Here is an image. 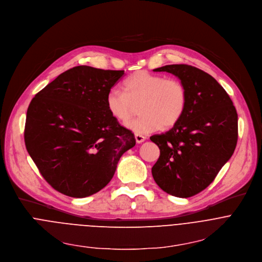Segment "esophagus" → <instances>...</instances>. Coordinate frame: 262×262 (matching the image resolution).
<instances>
[{"mask_svg":"<svg viewBox=\"0 0 262 262\" xmlns=\"http://www.w3.org/2000/svg\"><path fill=\"white\" fill-rule=\"evenodd\" d=\"M134 137H135V140H136L137 143H141V142H143L144 140L147 139L146 136H143V135H141V134H135Z\"/></svg>","mask_w":262,"mask_h":262,"instance_id":"obj_1","label":"esophagus"}]
</instances>
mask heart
Instances as JSON below:
<instances>
[{"label":"heart","mask_w":262,"mask_h":262,"mask_svg":"<svg viewBox=\"0 0 262 262\" xmlns=\"http://www.w3.org/2000/svg\"><path fill=\"white\" fill-rule=\"evenodd\" d=\"M123 91L112 90L106 98L107 109L115 120L129 121L139 107L141 116L125 124L136 134H147L161 127L175 126L185 111L187 93L184 85L176 79L140 71L128 77Z\"/></svg>","instance_id":"1"}]
</instances>
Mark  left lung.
Wrapping results in <instances>:
<instances>
[{
	"mask_svg": "<svg viewBox=\"0 0 262 262\" xmlns=\"http://www.w3.org/2000/svg\"><path fill=\"white\" fill-rule=\"evenodd\" d=\"M154 72L176 76L187 93L180 121L150 139L160 156L152 167L157 185L168 194L189 198L205 189L233 155L237 142V112L220 83L186 64H169Z\"/></svg>",
	"mask_w": 262,
	"mask_h": 262,
	"instance_id": "left-lung-1",
	"label": "left lung"
}]
</instances>
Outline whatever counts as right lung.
Listing matches in <instances>:
<instances>
[{"mask_svg":"<svg viewBox=\"0 0 262 262\" xmlns=\"http://www.w3.org/2000/svg\"><path fill=\"white\" fill-rule=\"evenodd\" d=\"M124 71L87 66L60 74L27 110L26 148L57 191L85 198L112 179L122 155L135 146L133 133L107 109L106 98Z\"/></svg>","mask_w":262,"mask_h":262,"instance_id":"add662e5","label":"right lung"}]
</instances>
